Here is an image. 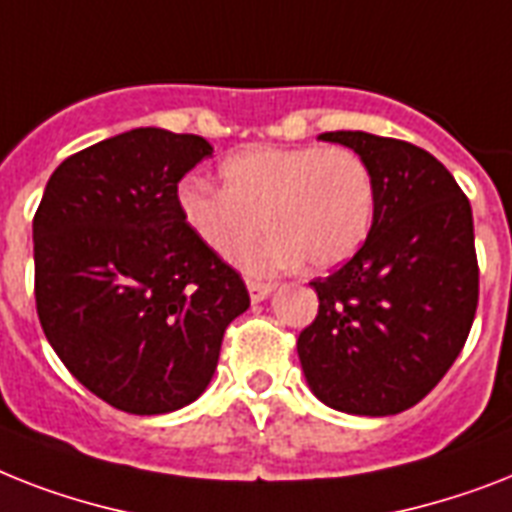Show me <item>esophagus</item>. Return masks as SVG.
<instances>
[{
	"label": "esophagus",
	"instance_id": "1",
	"mask_svg": "<svg viewBox=\"0 0 512 512\" xmlns=\"http://www.w3.org/2000/svg\"><path fill=\"white\" fill-rule=\"evenodd\" d=\"M273 286L276 284H270V281H255V278H249L247 281V289H249V297H252V302H263V299L273 292Z\"/></svg>",
	"mask_w": 512,
	"mask_h": 512
}]
</instances>
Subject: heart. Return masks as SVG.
Segmentation results:
<instances>
[{"mask_svg": "<svg viewBox=\"0 0 512 512\" xmlns=\"http://www.w3.org/2000/svg\"><path fill=\"white\" fill-rule=\"evenodd\" d=\"M223 189L186 181L178 210L191 234L215 255L231 257L260 228L268 239L239 260L252 273L297 265L334 268L365 242L376 215V178L350 147H249L220 165Z\"/></svg>", "mask_w": 512, "mask_h": 512, "instance_id": "heart-1", "label": "heart"}]
</instances>
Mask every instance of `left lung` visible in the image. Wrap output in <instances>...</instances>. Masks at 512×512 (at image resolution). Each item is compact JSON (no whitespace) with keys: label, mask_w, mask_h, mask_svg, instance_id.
Segmentation results:
<instances>
[{"label":"left lung","mask_w":512,"mask_h":512,"mask_svg":"<svg viewBox=\"0 0 512 512\" xmlns=\"http://www.w3.org/2000/svg\"><path fill=\"white\" fill-rule=\"evenodd\" d=\"M376 178L368 239L310 281L318 315L297 339L315 397L352 415H394L450 371L479 305L471 202L442 162L410 141L331 131Z\"/></svg>","instance_id":"left-lung-1"}]
</instances>
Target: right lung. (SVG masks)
<instances>
[{"mask_svg": "<svg viewBox=\"0 0 512 512\" xmlns=\"http://www.w3.org/2000/svg\"><path fill=\"white\" fill-rule=\"evenodd\" d=\"M213 155L202 136L134 128L62 160L33 215V294L52 350L91 394L160 415L205 392L239 270L191 234L178 184Z\"/></svg>", "mask_w": 512, "mask_h": 512, "instance_id": "obj_1", "label": "right lung"}]
</instances>
